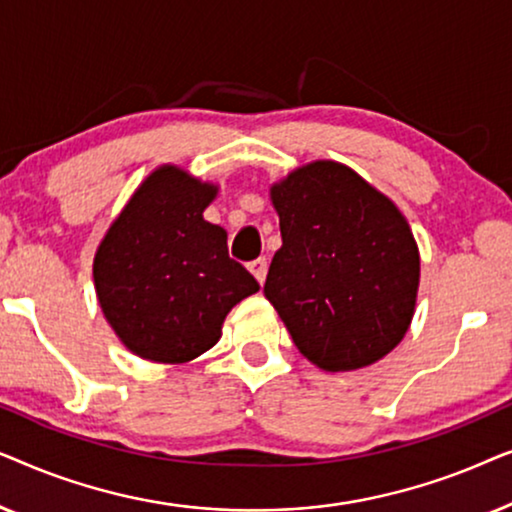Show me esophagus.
I'll return each mask as SVG.
<instances>
[{
    "label": "esophagus",
    "instance_id": "obj_1",
    "mask_svg": "<svg viewBox=\"0 0 512 512\" xmlns=\"http://www.w3.org/2000/svg\"><path fill=\"white\" fill-rule=\"evenodd\" d=\"M249 270H251V275H254L258 282H265V275H268V261H265V256H261V258H256V261H251L249 263Z\"/></svg>",
    "mask_w": 512,
    "mask_h": 512
}]
</instances>
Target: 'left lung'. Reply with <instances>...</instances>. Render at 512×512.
<instances>
[{
    "instance_id": "obj_1",
    "label": "left lung",
    "mask_w": 512,
    "mask_h": 512,
    "mask_svg": "<svg viewBox=\"0 0 512 512\" xmlns=\"http://www.w3.org/2000/svg\"><path fill=\"white\" fill-rule=\"evenodd\" d=\"M270 195L282 247L263 293L300 354L331 373L380 361L415 314L419 251L405 216L331 160L291 172Z\"/></svg>"
}]
</instances>
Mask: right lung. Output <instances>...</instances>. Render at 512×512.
Wrapping results in <instances>:
<instances>
[{
	"label": "right lung",
	"mask_w": 512,
	"mask_h": 512,
	"mask_svg": "<svg viewBox=\"0 0 512 512\" xmlns=\"http://www.w3.org/2000/svg\"><path fill=\"white\" fill-rule=\"evenodd\" d=\"M216 186L160 167L137 188L95 254V289L123 345L158 363L214 347L226 314L261 286L202 219Z\"/></svg>",
	"instance_id": "right-lung-1"
}]
</instances>
